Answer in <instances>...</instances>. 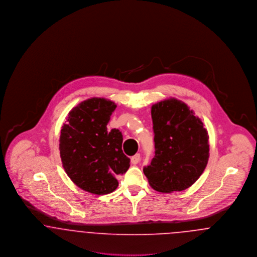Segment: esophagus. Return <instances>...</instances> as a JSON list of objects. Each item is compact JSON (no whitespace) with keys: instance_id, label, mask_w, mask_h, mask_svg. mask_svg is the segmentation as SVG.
<instances>
[{"instance_id":"obj_1","label":"esophagus","mask_w":257,"mask_h":257,"mask_svg":"<svg viewBox=\"0 0 257 257\" xmlns=\"http://www.w3.org/2000/svg\"><path fill=\"white\" fill-rule=\"evenodd\" d=\"M140 159H141L140 154H136L135 156H133V157L131 158V163H132L133 165H137V164L140 162Z\"/></svg>"}]
</instances>
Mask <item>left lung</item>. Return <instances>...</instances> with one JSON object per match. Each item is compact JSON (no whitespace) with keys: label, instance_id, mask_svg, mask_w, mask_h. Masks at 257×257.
Segmentation results:
<instances>
[{"label":"left lung","instance_id":"1","mask_svg":"<svg viewBox=\"0 0 257 257\" xmlns=\"http://www.w3.org/2000/svg\"><path fill=\"white\" fill-rule=\"evenodd\" d=\"M155 156L144 169L160 193L180 192L200 177L209 159V136L195 111L176 98L152 105Z\"/></svg>","mask_w":257,"mask_h":257}]
</instances>
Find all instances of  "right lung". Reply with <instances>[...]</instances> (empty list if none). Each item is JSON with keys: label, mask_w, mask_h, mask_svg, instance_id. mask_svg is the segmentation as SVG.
Returning a JSON list of instances; mask_svg holds the SVG:
<instances>
[{"label": "right lung", "mask_w": 257, "mask_h": 257, "mask_svg": "<svg viewBox=\"0 0 257 257\" xmlns=\"http://www.w3.org/2000/svg\"><path fill=\"white\" fill-rule=\"evenodd\" d=\"M116 104L91 97L68 112L60 136L62 167L76 186L94 195H108L118 186L116 177L130 167L123 153L122 134L107 129Z\"/></svg>", "instance_id": "right-lung-1"}]
</instances>
